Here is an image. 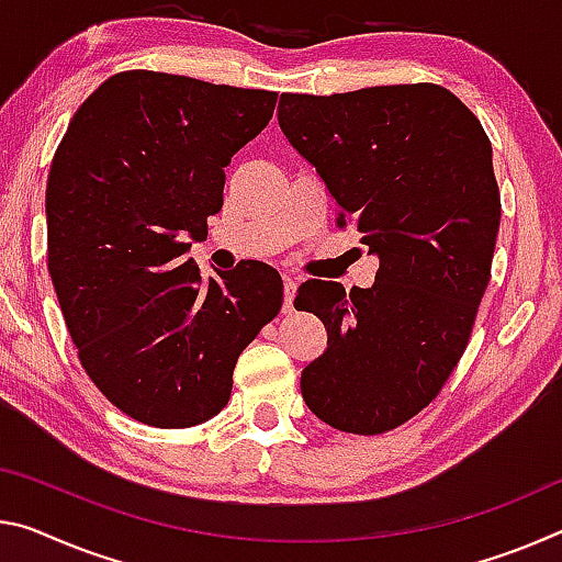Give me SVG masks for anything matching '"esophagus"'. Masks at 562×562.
Here are the masks:
<instances>
[{
  "label": "esophagus",
  "mask_w": 562,
  "mask_h": 562,
  "mask_svg": "<svg viewBox=\"0 0 562 562\" xmlns=\"http://www.w3.org/2000/svg\"><path fill=\"white\" fill-rule=\"evenodd\" d=\"M282 282H284V305H282V310H284V313H290L292 300H295V292H297L300 280L295 278V274H284Z\"/></svg>",
  "instance_id": "esophagus-1"
}]
</instances>
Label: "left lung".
<instances>
[{
	"label": "left lung",
	"mask_w": 562,
	"mask_h": 562,
	"mask_svg": "<svg viewBox=\"0 0 562 562\" xmlns=\"http://www.w3.org/2000/svg\"><path fill=\"white\" fill-rule=\"evenodd\" d=\"M290 145L380 257L375 284L313 280L295 305L323 319L327 350L302 397L335 430L380 435L432 403L470 342L490 282L501 190L483 124L440 85L282 94Z\"/></svg>",
	"instance_id": "8db88e82"
}]
</instances>
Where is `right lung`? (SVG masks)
<instances>
[{
	"mask_svg": "<svg viewBox=\"0 0 562 562\" xmlns=\"http://www.w3.org/2000/svg\"><path fill=\"white\" fill-rule=\"evenodd\" d=\"M278 92L130 69L61 137L47 180V267L89 380L124 415L192 427L233 393L239 352L280 313L265 262L202 280L187 249L222 210L225 167Z\"/></svg>",
	"mask_w": 562,
	"mask_h": 562,
	"instance_id": "obj_1",
	"label": "right lung"
}]
</instances>
